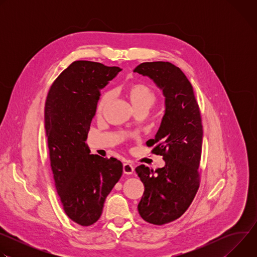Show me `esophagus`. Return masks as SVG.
<instances>
[{
  "label": "esophagus",
  "instance_id": "esophagus-1",
  "mask_svg": "<svg viewBox=\"0 0 257 257\" xmlns=\"http://www.w3.org/2000/svg\"><path fill=\"white\" fill-rule=\"evenodd\" d=\"M123 172H124V174H126V175H132L133 172H134V167H133V165L130 164V163L124 164V166H123Z\"/></svg>",
  "mask_w": 257,
  "mask_h": 257
}]
</instances>
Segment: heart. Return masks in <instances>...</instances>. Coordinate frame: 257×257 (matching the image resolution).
<instances>
[{"mask_svg": "<svg viewBox=\"0 0 257 257\" xmlns=\"http://www.w3.org/2000/svg\"><path fill=\"white\" fill-rule=\"evenodd\" d=\"M124 90L127 97L130 99L131 103L135 108L140 106H149L151 108L156 103L158 98L156 91L149 84H146L144 82L129 83ZM111 98H112V93L109 91L105 92L101 96L97 104L98 113L103 112V109L106 107Z\"/></svg>", "mask_w": 257, "mask_h": 257, "instance_id": "b5f03b06", "label": "heart"}]
</instances>
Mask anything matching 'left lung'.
<instances>
[{
  "instance_id": "1",
  "label": "left lung",
  "mask_w": 257,
  "mask_h": 257,
  "mask_svg": "<svg viewBox=\"0 0 257 257\" xmlns=\"http://www.w3.org/2000/svg\"><path fill=\"white\" fill-rule=\"evenodd\" d=\"M134 72L152 78L163 89L166 111L155 139L146 142L163 156L164 168L144 165L135 171L144 185L138 203L140 216L162 226L179 218L191 204L200 184L202 123L193 87L179 67L170 62H145Z\"/></svg>"
}]
</instances>
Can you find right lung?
I'll list each match as a JSON object with an SVG mask.
<instances>
[{
  "instance_id": "add662e5",
  "label": "right lung",
  "mask_w": 257,
  "mask_h": 257,
  "mask_svg": "<svg viewBox=\"0 0 257 257\" xmlns=\"http://www.w3.org/2000/svg\"><path fill=\"white\" fill-rule=\"evenodd\" d=\"M121 71L91 61H75L52 84L45 128L55 186L65 213L80 226L93 225L123 173L115 158L89 155L85 143L100 90Z\"/></svg>"
}]
</instances>
